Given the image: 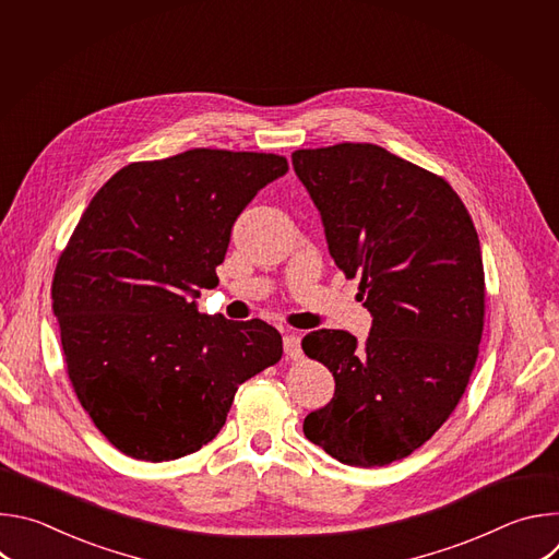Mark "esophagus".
<instances>
[{"instance_id": "esophagus-1", "label": "esophagus", "mask_w": 559, "mask_h": 559, "mask_svg": "<svg viewBox=\"0 0 559 559\" xmlns=\"http://www.w3.org/2000/svg\"><path fill=\"white\" fill-rule=\"evenodd\" d=\"M283 349H285V354H287L289 358L298 360V358L302 356V349H300V334H298V332H287V334L283 336Z\"/></svg>"}]
</instances>
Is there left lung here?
I'll return each instance as SVG.
<instances>
[{"mask_svg": "<svg viewBox=\"0 0 559 559\" xmlns=\"http://www.w3.org/2000/svg\"><path fill=\"white\" fill-rule=\"evenodd\" d=\"M292 166L371 313L365 345L343 330L302 338L336 380L302 431L343 464L384 466L423 447L468 384L485 328L480 241L444 179L380 145L296 150Z\"/></svg>", "mask_w": 559, "mask_h": 559, "instance_id": "8db88e82", "label": "left lung"}]
</instances>
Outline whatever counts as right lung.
Here are the masks:
<instances>
[{
  "label": "right lung",
  "instance_id": "right-lung-1",
  "mask_svg": "<svg viewBox=\"0 0 559 559\" xmlns=\"http://www.w3.org/2000/svg\"><path fill=\"white\" fill-rule=\"evenodd\" d=\"M289 170L263 152L194 147L121 168L79 218L52 278L68 378L121 453L164 462L225 425L238 384L283 356L263 323L199 311L234 221Z\"/></svg>",
  "mask_w": 559,
  "mask_h": 559
}]
</instances>
